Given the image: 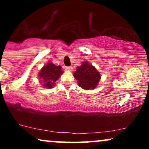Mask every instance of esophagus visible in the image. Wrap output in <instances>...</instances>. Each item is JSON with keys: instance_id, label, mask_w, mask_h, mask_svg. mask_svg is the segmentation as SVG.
Wrapping results in <instances>:
<instances>
[{"instance_id": "esophagus-1", "label": "esophagus", "mask_w": 149, "mask_h": 149, "mask_svg": "<svg viewBox=\"0 0 149 149\" xmlns=\"http://www.w3.org/2000/svg\"><path fill=\"white\" fill-rule=\"evenodd\" d=\"M65 69L68 70V71H72L73 67H71V66H65Z\"/></svg>"}]
</instances>
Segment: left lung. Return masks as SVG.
<instances>
[{"label": "left lung", "instance_id": "1", "mask_svg": "<svg viewBox=\"0 0 149 149\" xmlns=\"http://www.w3.org/2000/svg\"><path fill=\"white\" fill-rule=\"evenodd\" d=\"M73 76L78 80V85L85 90L96 88L101 78L97 69L87 61L77 67L76 71L73 73Z\"/></svg>", "mask_w": 149, "mask_h": 149}]
</instances>
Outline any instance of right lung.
Here are the masks:
<instances>
[{"instance_id": "right-lung-1", "label": "right lung", "mask_w": 149, "mask_h": 149, "mask_svg": "<svg viewBox=\"0 0 149 149\" xmlns=\"http://www.w3.org/2000/svg\"><path fill=\"white\" fill-rule=\"evenodd\" d=\"M62 73L63 71H61L60 66H56L55 64L49 62L42 68L38 76L40 79L43 82L42 86L44 88H52Z\"/></svg>"}]
</instances>
